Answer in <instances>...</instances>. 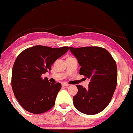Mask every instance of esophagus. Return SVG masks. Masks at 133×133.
<instances>
[{"label":"esophagus","mask_w":133,"mask_h":133,"mask_svg":"<svg viewBox=\"0 0 133 133\" xmlns=\"http://www.w3.org/2000/svg\"><path fill=\"white\" fill-rule=\"evenodd\" d=\"M62 86L63 87H67V86H69V84H67V83H63Z\"/></svg>","instance_id":"1"}]
</instances>
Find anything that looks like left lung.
<instances>
[{
    "instance_id": "obj_1",
    "label": "left lung",
    "mask_w": 133,
    "mask_h": 133,
    "mask_svg": "<svg viewBox=\"0 0 133 133\" xmlns=\"http://www.w3.org/2000/svg\"><path fill=\"white\" fill-rule=\"evenodd\" d=\"M70 52L81 66L79 74L90 79L88 88L77 85L78 92L73 97L77 110L86 115L98 114L109 104L117 84V67L106 49L98 46L75 48Z\"/></svg>"
}]
</instances>
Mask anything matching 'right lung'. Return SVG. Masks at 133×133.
I'll return each mask as SVG.
<instances>
[{
    "label": "right lung",
    "mask_w": 133,
    "mask_h": 133,
    "mask_svg": "<svg viewBox=\"0 0 133 133\" xmlns=\"http://www.w3.org/2000/svg\"><path fill=\"white\" fill-rule=\"evenodd\" d=\"M69 50L36 45L25 49L16 58L12 72V88L16 98L25 110L39 114L54 106L60 83L52 84L41 75L51 70V66Z\"/></svg>",
    "instance_id": "1"
}]
</instances>
